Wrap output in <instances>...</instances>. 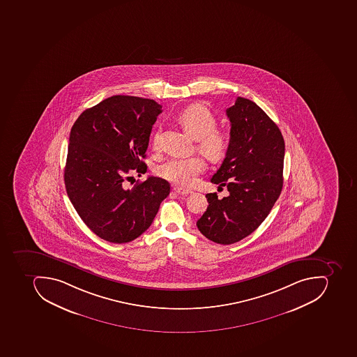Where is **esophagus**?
Instances as JSON below:
<instances>
[{"mask_svg": "<svg viewBox=\"0 0 357 357\" xmlns=\"http://www.w3.org/2000/svg\"><path fill=\"white\" fill-rule=\"evenodd\" d=\"M174 192L179 193V195H189V193H191L190 190H188V189H185V188L181 187H174Z\"/></svg>", "mask_w": 357, "mask_h": 357, "instance_id": "1", "label": "esophagus"}]
</instances>
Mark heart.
<instances>
[{
  "label": "heart",
  "mask_w": 357,
  "mask_h": 357,
  "mask_svg": "<svg viewBox=\"0 0 357 357\" xmlns=\"http://www.w3.org/2000/svg\"><path fill=\"white\" fill-rule=\"evenodd\" d=\"M178 121L183 125L191 136L197 139V148L210 160H220L228 153L230 136L228 132L217 127V119L206 106L193 104L181 110L177 116ZM153 146H158V132L153 135ZM206 168V162L200 155L189 158H172L159 165L155 174L162 179L174 185H192L197 176Z\"/></svg>",
  "instance_id": "b5f03b06"
}]
</instances>
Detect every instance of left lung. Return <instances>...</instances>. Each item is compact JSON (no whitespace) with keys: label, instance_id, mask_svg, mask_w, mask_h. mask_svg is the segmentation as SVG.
<instances>
[{"label":"left lung","instance_id":"obj_1","mask_svg":"<svg viewBox=\"0 0 357 357\" xmlns=\"http://www.w3.org/2000/svg\"><path fill=\"white\" fill-rule=\"evenodd\" d=\"M230 147L211 183L228 197L206 195L199 231L215 243L232 244L252 234L273 208L283 187L284 139L279 127L252 100L238 97L227 109Z\"/></svg>","mask_w":357,"mask_h":357}]
</instances>
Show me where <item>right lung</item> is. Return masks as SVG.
<instances>
[{"label": "right lung", "mask_w": 357, "mask_h": 357, "mask_svg": "<svg viewBox=\"0 0 357 357\" xmlns=\"http://www.w3.org/2000/svg\"><path fill=\"white\" fill-rule=\"evenodd\" d=\"M161 106L155 100L116 95L84 110L70 129L64 181L68 196L87 227L112 243H127L153 223L170 185L158 177L137 183L147 172L149 136Z\"/></svg>", "instance_id": "obj_1"}]
</instances>
